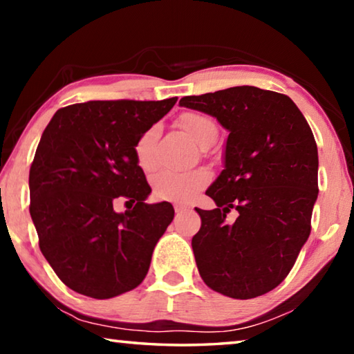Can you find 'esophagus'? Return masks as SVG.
Segmentation results:
<instances>
[{"mask_svg":"<svg viewBox=\"0 0 354 354\" xmlns=\"http://www.w3.org/2000/svg\"><path fill=\"white\" fill-rule=\"evenodd\" d=\"M187 206H184V205H175V212L176 214H183V212H185L187 211Z\"/></svg>","mask_w":354,"mask_h":354,"instance_id":"1","label":"esophagus"}]
</instances>
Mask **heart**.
<instances>
[{
    "label": "heart",
    "instance_id": "1",
    "mask_svg": "<svg viewBox=\"0 0 354 354\" xmlns=\"http://www.w3.org/2000/svg\"><path fill=\"white\" fill-rule=\"evenodd\" d=\"M178 124L198 147H205L207 142L217 137V124L211 118L196 112H184L178 118ZM159 136V127L147 128L137 137L134 145L136 160L142 170L149 171L154 167L153 147ZM209 183V173L205 170L175 173L162 171L153 179V192L159 200L169 201H190L198 190Z\"/></svg>",
    "mask_w": 354,
    "mask_h": 354
}]
</instances>
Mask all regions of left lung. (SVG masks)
<instances>
[{"label": "left lung", "instance_id": "8db88e82", "mask_svg": "<svg viewBox=\"0 0 354 354\" xmlns=\"http://www.w3.org/2000/svg\"><path fill=\"white\" fill-rule=\"evenodd\" d=\"M179 104L215 117L230 133L225 169L206 190L217 207L196 209L198 272L221 295H263L283 283L310 234L319 195L313 131L287 95L253 86L184 97ZM231 208L239 217L227 225Z\"/></svg>", "mask_w": 354, "mask_h": 354}]
</instances>
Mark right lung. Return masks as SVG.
<instances>
[{
    "mask_svg": "<svg viewBox=\"0 0 354 354\" xmlns=\"http://www.w3.org/2000/svg\"><path fill=\"white\" fill-rule=\"evenodd\" d=\"M176 100L71 104L41 134L29 170V212L41 254L71 290L106 299L145 279L175 209L145 203L151 187L134 145ZM117 198L129 200L128 212H115Z\"/></svg>",
    "mask_w": 354,
    "mask_h": 354,
    "instance_id": "obj_1",
    "label": "right lung"
}]
</instances>
